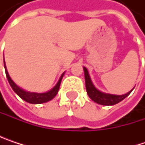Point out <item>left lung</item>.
I'll return each instance as SVG.
<instances>
[{
	"mask_svg": "<svg viewBox=\"0 0 145 145\" xmlns=\"http://www.w3.org/2000/svg\"><path fill=\"white\" fill-rule=\"evenodd\" d=\"M84 73H85V80H86V92L89 96V97L94 101L95 102L104 105V106H112L115 105L121 101H123L124 98H126L133 90V88L129 91L126 94L123 95H114V94H109V93H105L99 91L92 83L90 74L88 73V71L86 67H83Z\"/></svg>",
	"mask_w": 145,
	"mask_h": 145,
	"instance_id": "1",
	"label": "left lung"
}]
</instances>
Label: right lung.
Segmentation results:
<instances>
[{"label": "right lung", "instance_id": "obj_1", "mask_svg": "<svg viewBox=\"0 0 145 145\" xmlns=\"http://www.w3.org/2000/svg\"><path fill=\"white\" fill-rule=\"evenodd\" d=\"M4 67H5V71H6V74L8 80V82L10 84V86H12V90L15 91V93L20 97L22 100H24L25 101L31 103V104H41V103H44L48 101H51L58 93L59 89V86L62 80V78L65 74V72L63 73L59 80V81L57 82V84L48 91H46L44 93H37V92H30L27 91H25L24 89L21 88L20 86H18L14 81L12 80V78L10 77L8 71L7 70V66L4 61Z\"/></svg>", "mask_w": 145, "mask_h": 145}]
</instances>
